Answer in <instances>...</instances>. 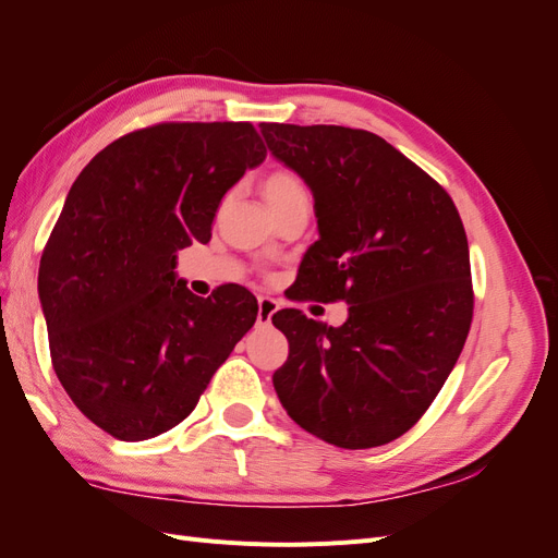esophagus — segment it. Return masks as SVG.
Wrapping results in <instances>:
<instances>
[{
	"mask_svg": "<svg viewBox=\"0 0 558 558\" xmlns=\"http://www.w3.org/2000/svg\"><path fill=\"white\" fill-rule=\"evenodd\" d=\"M277 310H279V302L275 298L260 295L258 298V326L272 324V316L277 314Z\"/></svg>",
	"mask_w": 558,
	"mask_h": 558,
	"instance_id": "1",
	"label": "esophagus"
}]
</instances>
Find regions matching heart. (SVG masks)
<instances>
[{
  "mask_svg": "<svg viewBox=\"0 0 558 558\" xmlns=\"http://www.w3.org/2000/svg\"><path fill=\"white\" fill-rule=\"evenodd\" d=\"M263 195H265V202H267L269 209H272V211H277L281 207L295 205V202L310 199L307 185L302 183V179L298 174L286 172V170L272 172V174L265 179Z\"/></svg>",
  "mask_w": 558,
  "mask_h": 558,
  "instance_id": "heart-1",
  "label": "heart"
}]
</instances>
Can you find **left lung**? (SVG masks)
Here are the masks:
<instances>
[{
    "mask_svg": "<svg viewBox=\"0 0 558 558\" xmlns=\"http://www.w3.org/2000/svg\"><path fill=\"white\" fill-rule=\"evenodd\" d=\"M310 185L318 223L293 300H344L340 328L281 310L289 361L272 377L300 428L342 449L408 433L440 393L472 320L468 238L440 183L367 130L260 123Z\"/></svg>",
    "mask_w": 558,
    "mask_h": 558,
    "instance_id": "8db88e82",
    "label": "left lung"
}]
</instances>
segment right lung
<instances>
[{"mask_svg": "<svg viewBox=\"0 0 558 558\" xmlns=\"http://www.w3.org/2000/svg\"><path fill=\"white\" fill-rule=\"evenodd\" d=\"M267 148L251 123H160L83 167L39 265L50 359L66 396L125 442L174 428L248 328L238 283L197 298L177 253L211 240L223 195Z\"/></svg>", "mask_w": 558, "mask_h": 558, "instance_id": "obj_1", "label": "right lung"}]
</instances>
